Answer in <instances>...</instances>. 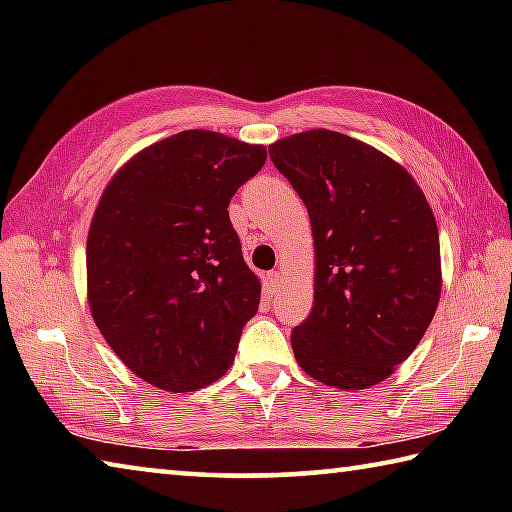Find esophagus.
<instances>
[{
  "instance_id": "1",
  "label": "esophagus",
  "mask_w": 512,
  "mask_h": 512,
  "mask_svg": "<svg viewBox=\"0 0 512 512\" xmlns=\"http://www.w3.org/2000/svg\"><path fill=\"white\" fill-rule=\"evenodd\" d=\"M280 284H282V275L277 273V271L266 275V289H268V293H275L277 289H280Z\"/></svg>"
}]
</instances>
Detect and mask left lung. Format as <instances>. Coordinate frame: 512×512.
<instances>
[{
  "label": "left lung",
  "instance_id": "obj_1",
  "mask_svg": "<svg viewBox=\"0 0 512 512\" xmlns=\"http://www.w3.org/2000/svg\"><path fill=\"white\" fill-rule=\"evenodd\" d=\"M268 155L307 205L314 307L291 348L309 377L363 391L418 348L438 309V225L400 162L350 135L282 137Z\"/></svg>",
  "mask_w": 512,
  "mask_h": 512
}]
</instances>
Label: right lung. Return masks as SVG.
<instances>
[{"label":"right lung","mask_w":512,"mask_h":512,"mask_svg":"<svg viewBox=\"0 0 512 512\" xmlns=\"http://www.w3.org/2000/svg\"><path fill=\"white\" fill-rule=\"evenodd\" d=\"M266 146L183 131L135 153L94 210L85 266L94 323L124 366L167 393L223 377L262 287L228 205Z\"/></svg>","instance_id":"1"}]
</instances>
